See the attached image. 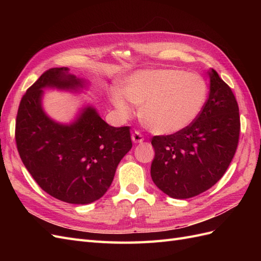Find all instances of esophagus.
Instances as JSON below:
<instances>
[{
    "mask_svg": "<svg viewBox=\"0 0 261 261\" xmlns=\"http://www.w3.org/2000/svg\"><path fill=\"white\" fill-rule=\"evenodd\" d=\"M132 140H133V143H135V144H139V143H143L144 141V136L141 135V134L139 133V132H135V133H133V135H132Z\"/></svg>",
    "mask_w": 261,
    "mask_h": 261,
    "instance_id": "obj_1",
    "label": "esophagus"
}]
</instances>
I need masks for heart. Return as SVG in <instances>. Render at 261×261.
<instances>
[{
  "label": "heart",
  "mask_w": 261,
  "mask_h": 261,
  "mask_svg": "<svg viewBox=\"0 0 261 261\" xmlns=\"http://www.w3.org/2000/svg\"><path fill=\"white\" fill-rule=\"evenodd\" d=\"M208 86L203 78L181 69L140 70L133 74L123 91L113 89L110 98L122 118L143 105L141 115L153 133L172 135L189 127L206 105Z\"/></svg>",
  "instance_id": "heart-1"
}]
</instances>
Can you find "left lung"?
I'll use <instances>...</instances> for the list:
<instances>
[{
  "label": "left lung",
  "mask_w": 261,
  "mask_h": 261,
  "mask_svg": "<svg viewBox=\"0 0 261 261\" xmlns=\"http://www.w3.org/2000/svg\"><path fill=\"white\" fill-rule=\"evenodd\" d=\"M209 77V97L198 118L184 130L151 139V178L172 198H192L212 187L223 176L238 148V102L213 68Z\"/></svg>",
  "instance_id": "1"
}]
</instances>
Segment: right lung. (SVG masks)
<instances>
[{
    "mask_svg": "<svg viewBox=\"0 0 261 261\" xmlns=\"http://www.w3.org/2000/svg\"><path fill=\"white\" fill-rule=\"evenodd\" d=\"M68 70L50 68L28 88L18 108L15 139L23 165L45 193L86 204L107 193L132 139L128 126H110L92 107L84 108L68 125L45 114L44 88L77 91L86 86Z\"/></svg>",
    "mask_w": 261,
    "mask_h": 261,
    "instance_id": "obj_1",
    "label": "right lung"
}]
</instances>
